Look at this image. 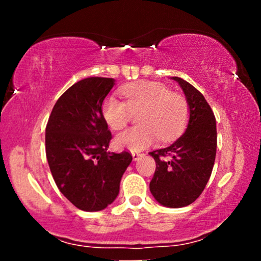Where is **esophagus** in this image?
Returning a JSON list of instances; mask_svg holds the SVG:
<instances>
[{
	"label": "esophagus",
	"instance_id": "obj_1",
	"mask_svg": "<svg viewBox=\"0 0 261 261\" xmlns=\"http://www.w3.org/2000/svg\"><path fill=\"white\" fill-rule=\"evenodd\" d=\"M132 155H133L134 160H139L142 156L141 153H139V152H132Z\"/></svg>",
	"mask_w": 261,
	"mask_h": 261
}]
</instances>
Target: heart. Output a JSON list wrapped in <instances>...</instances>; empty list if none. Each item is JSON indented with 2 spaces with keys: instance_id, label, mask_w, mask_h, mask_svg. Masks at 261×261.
Segmentation results:
<instances>
[{
  "instance_id": "heart-1",
  "label": "heart",
  "mask_w": 261,
  "mask_h": 261,
  "mask_svg": "<svg viewBox=\"0 0 261 261\" xmlns=\"http://www.w3.org/2000/svg\"><path fill=\"white\" fill-rule=\"evenodd\" d=\"M126 102L108 97L102 105V115L114 130H120L137 114L140 124L120 133L114 144L120 149L140 151L160 138L170 141L177 137L189 120L187 98L158 82H142L122 89Z\"/></svg>"
}]
</instances>
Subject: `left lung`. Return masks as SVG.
<instances>
[{
	"instance_id": "1",
	"label": "left lung",
	"mask_w": 261,
	"mask_h": 261,
	"mask_svg": "<svg viewBox=\"0 0 261 261\" xmlns=\"http://www.w3.org/2000/svg\"><path fill=\"white\" fill-rule=\"evenodd\" d=\"M183 89L190 109L185 133L172 145L149 152L155 160L151 183L153 197L169 208L195 202L204 190L215 163L216 120L204 96L179 77H172Z\"/></svg>"
}]
</instances>
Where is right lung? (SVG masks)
<instances>
[{
    "label": "right lung",
    "mask_w": 261,
    "mask_h": 261,
    "mask_svg": "<svg viewBox=\"0 0 261 261\" xmlns=\"http://www.w3.org/2000/svg\"><path fill=\"white\" fill-rule=\"evenodd\" d=\"M113 87V78L77 82L56 102L46 126V158L53 179L84 212H99L112 204L133 159L127 151H107L113 137L103 119L102 103Z\"/></svg>",
    "instance_id": "1"
}]
</instances>
